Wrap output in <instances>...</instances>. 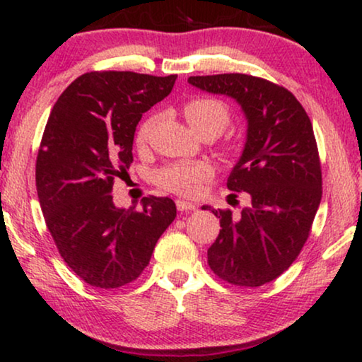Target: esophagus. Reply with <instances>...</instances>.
Listing matches in <instances>:
<instances>
[{
    "label": "esophagus",
    "instance_id": "esophagus-1",
    "mask_svg": "<svg viewBox=\"0 0 362 362\" xmlns=\"http://www.w3.org/2000/svg\"><path fill=\"white\" fill-rule=\"evenodd\" d=\"M176 207L177 211L181 212H189V211H196V206L192 204V202H187V201H176Z\"/></svg>",
    "mask_w": 362,
    "mask_h": 362
}]
</instances>
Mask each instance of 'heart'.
I'll use <instances>...</instances> for the list:
<instances>
[{"label": "heart", "mask_w": 362, "mask_h": 362, "mask_svg": "<svg viewBox=\"0 0 362 362\" xmlns=\"http://www.w3.org/2000/svg\"><path fill=\"white\" fill-rule=\"evenodd\" d=\"M185 115L189 125L199 133H214L221 135L229 125V110L224 103L216 98H194L185 105ZM153 120H146L138 128L136 141L143 145L150 136ZM212 176V166L204 161H177L173 165L161 168L155 175L160 186L182 196H194L199 189L201 182Z\"/></svg>", "instance_id": "heart-1"}]
</instances>
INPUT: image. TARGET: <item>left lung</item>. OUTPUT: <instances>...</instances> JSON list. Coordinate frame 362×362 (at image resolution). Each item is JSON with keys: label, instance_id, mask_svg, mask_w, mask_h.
<instances>
[{"label": "left lung", "instance_id": "1", "mask_svg": "<svg viewBox=\"0 0 362 362\" xmlns=\"http://www.w3.org/2000/svg\"><path fill=\"white\" fill-rule=\"evenodd\" d=\"M187 82L234 98L247 120L244 150L227 187L249 192L250 204L240 216L202 206L219 217L222 227L207 250V264L232 285L269 284L298 257L321 201L313 127L293 93L264 78L219 74Z\"/></svg>", "mask_w": 362, "mask_h": 362}]
</instances>
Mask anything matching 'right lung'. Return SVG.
Returning <instances> with one entry per match:
<instances>
[{
	"mask_svg": "<svg viewBox=\"0 0 362 362\" xmlns=\"http://www.w3.org/2000/svg\"><path fill=\"white\" fill-rule=\"evenodd\" d=\"M176 77L83 74L49 115L36 163L39 204L64 262L97 288L138 279L176 217L170 197H145L135 211L112 196L113 180L133 161L138 122L170 95Z\"/></svg>",
	"mask_w": 362,
	"mask_h": 362,
	"instance_id": "right-lung-1",
	"label": "right lung"
}]
</instances>
